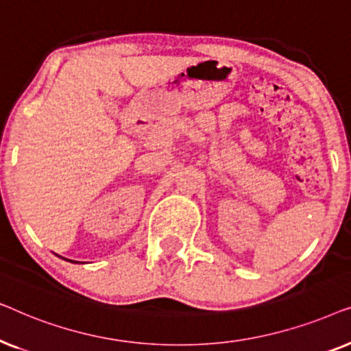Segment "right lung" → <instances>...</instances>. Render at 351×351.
Instances as JSON below:
<instances>
[{
	"instance_id": "add662e5",
	"label": "right lung",
	"mask_w": 351,
	"mask_h": 351,
	"mask_svg": "<svg viewBox=\"0 0 351 351\" xmlns=\"http://www.w3.org/2000/svg\"><path fill=\"white\" fill-rule=\"evenodd\" d=\"M71 262H73V261H71Z\"/></svg>"
}]
</instances>
